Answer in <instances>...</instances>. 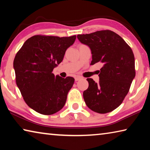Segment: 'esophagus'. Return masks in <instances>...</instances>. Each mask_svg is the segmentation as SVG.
I'll use <instances>...</instances> for the list:
<instances>
[{
  "label": "esophagus",
  "mask_w": 150,
  "mask_h": 150,
  "mask_svg": "<svg viewBox=\"0 0 150 150\" xmlns=\"http://www.w3.org/2000/svg\"><path fill=\"white\" fill-rule=\"evenodd\" d=\"M81 79V76H76V77H75V81H79V80H80Z\"/></svg>",
  "instance_id": "34e87169"
}]
</instances>
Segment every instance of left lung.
<instances>
[{"instance_id":"left-lung-1","label":"left lung","mask_w":150,"mask_h":150,"mask_svg":"<svg viewBox=\"0 0 150 150\" xmlns=\"http://www.w3.org/2000/svg\"><path fill=\"white\" fill-rule=\"evenodd\" d=\"M92 54L91 65L101 62L99 82L87 79L88 87L83 92L86 105L95 112L105 114L120 106L135 77V60L131 47L110 30L77 35Z\"/></svg>"}]
</instances>
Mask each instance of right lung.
<instances>
[{
	"label": "right lung",
	"mask_w": 150,
	"mask_h": 150,
	"mask_svg": "<svg viewBox=\"0 0 150 150\" xmlns=\"http://www.w3.org/2000/svg\"><path fill=\"white\" fill-rule=\"evenodd\" d=\"M76 35H34L28 39L15 56L16 82L25 102L37 112L51 115L64 106L74 78L52 73L62 62Z\"/></svg>",
	"instance_id": "right-lung-1"
}]
</instances>
